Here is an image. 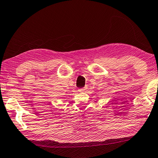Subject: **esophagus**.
<instances>
[{"label": "esophagus", "mask_w": 158, "mask_h": 158, "mask_svg": "<svg viewBox=\"0 0 158 158\" xmlns=\"http://www.w3.org/2000/svg\"><path fill=\"white\" fill-rule=\"evenodd\" d=\"M86 87H81V88H79V92H81V93H82V92H85L86 90Z\"/></svg>", "instance_id": "obj_1"}]
</instances>
